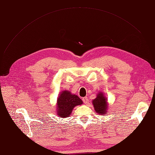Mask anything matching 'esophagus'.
Here are the masks:
<instances>
[{"mask_svg": "<svg viewBox=\"0 0 155 155\" xmlns=\"http://www.w3.org/2000/svg\"><path fill=\"white\" fill-rule=\"evenodd\" d=\"M82 100H83V101L84 104H88V97H83Z\"/></svg>", "mask_w": 155, "mask_h": 155, "instance_id": "34e87169", "label": "esophagus"}]
</instances>
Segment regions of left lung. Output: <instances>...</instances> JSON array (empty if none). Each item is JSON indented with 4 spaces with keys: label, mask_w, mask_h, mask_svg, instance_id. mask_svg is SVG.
Here are the masks:
<instances>
[{
    "label": "left lung",
    "mask_w": 155,
    "mask_h": 155,
    "mask_svg": "<svg viewBox=\"0 0 155 155\" xmlns=\"http://www.w3.org/2000/svg\"><path fill=\"white\" fill-rule=\"evenodd\" d=\"M92 104L94 105L95 110L99 113L101 114H106L107 109V98L104 96V94L102 93H99L97 96L96 98L92 101Z\"/></svg>",
    "instance_id": "left-lung-1"
}]
</instances>
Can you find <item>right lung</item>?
Wrapping results in <instances>:
<instances>
[{
    "instance_id": "add662e5",
    "label": "right lung",
    "mask_w": 155,
    "mask_h": 155,
    "mask_svg": "<svg viewBox=\"0 0 155 155\" xmlns=\"http://www.w3.org/2000/svg\"><path fill=\"white\" fill-rule=\"evenodd\" d=\"M83 104L82 100L78 96L72 94L69 91H64L61 92L58 99V115L61 118L68 117L74 107Z\"/></svg>"
}]
</instances>
